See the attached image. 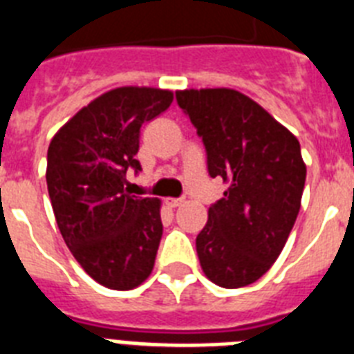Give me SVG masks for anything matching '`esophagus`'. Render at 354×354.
I'll use <instances>...</instances> for the list:
<instances>
[{"mask_svg":"<svg viewBox=\"0 0 354 354\" xmlns=\"http://www.w3.org/2000/svg\"><path fill=\"white\" fill-rule=\"evenodd\" d=\"M165 203L169 207H180L183 203V198H165Z\"/></svg>","mask_w":354,"mask_h":354,"instance_id":"1","label":"esophagus"}]
</instances>
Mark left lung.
Returning a JSON list of instances; mask_svg holds the SVG:
<instances>
[{
	"instance_id": "8db88e82",
	"label": "left lung",
	"mask_w": 354,
	"mask_h": 354,
	"mask_svg": "<svg viewBox=\"0 0 354 354\" xmlns=\"http://www.w3.org/2000/svg\"><path fill=\"white\" fill-rule=\"evenodd\" d=\"M196 127L212 178L227 183L196 236L205 277L236 289L257 281L280 257L300 211L306 163L297 136L232 88L178 91Z\"/></svg>"
}]
</instances>
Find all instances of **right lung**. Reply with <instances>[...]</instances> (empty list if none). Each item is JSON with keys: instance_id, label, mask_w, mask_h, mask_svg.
I'll list each match as a JSON object with an SVG mask.
<instances>
[{"instance_id": "1", "label": "right lung", "mask_w": 354, "mask_h": 354, "mask_svg": "<svg viewBox=\"0 0 354 354\" xmlns=\"http://www.w3.org/2000/svg\"><path fill=\"white\" fill-rule=\"evenodd\" d=\"M171 91L118 87L77 111L54 134L47 187L63 240L97 283L129 291L147 280L162 240L158 198L127 192L140 129L167 111Z\"/></svg>"}]
</instances>
